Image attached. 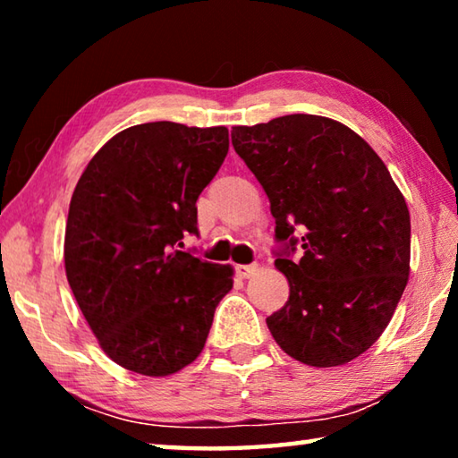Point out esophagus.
Listing matches in <instances>:
<instances>
[{
  "label": "esophagus",
  "mask_w": 458,
  "mask_h": 458,
  "mask_svg": "<svg viewBox=\"0 0 458 458\" xmlns=\"http://www.w3.org/2000/svg\"><path fill=\"white\" fill-rule=\"evenodd\" d=\"M257 270H259V265H240V267H236V273H238L240 278L252 276L254 273H257Z\"/></svg>",
  "instance_id": "1"
}]
</instances>
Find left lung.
Returning <instances> with one entry per match:
<instances>
[{
    "label": "left lung",
    "mask_w": 458,
    "mask_h": 458,
    "mask_svg": "<svg viewBox=\"0 0 458 458\" xmlns=\"http://www.w3.org/2000/svg\"><path fill=\"white\" fill-rule=\"evenodd\" d=\"M232 145L267 191L283 242L275 265L291 293L267 317L275 341L307 366L355 360L382 335L406 289L404 196L377 153L327 117L284 114L232 127ZM297 243L304 257L293 261Z\"/></svg>",
    "instance_id": "8db88e82"
}]
</instances>
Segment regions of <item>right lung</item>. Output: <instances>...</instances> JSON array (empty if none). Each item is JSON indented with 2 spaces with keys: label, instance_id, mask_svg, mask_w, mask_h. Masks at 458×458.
Here are the masks:
<instances>
[{
  "label": "right lung",
  "instance_id": "right-lung-1",
  "mask_svg": "<svg viewBox=\"0 0 458 458\" xmlns=\"http://www.w3.org/2000/svg\"><path fill=\"white\" fill-rule=\"evenodd\" d=\"M226 127L157 121L100 147L76 183L64 267L84 319L121 368L161 377L198 358L234 268L177 250L228 153Z\"/></svg>",
  "mask_w": 458,
  "mask_h": 458
}]
</instances>
